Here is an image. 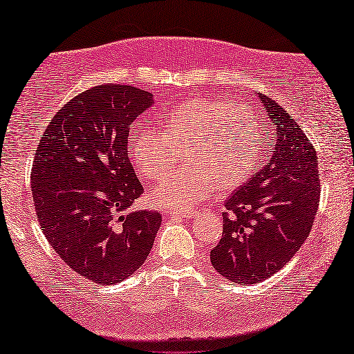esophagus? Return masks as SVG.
I'll use <instances>...</instances> for the list:
<instances>
[{
  "mask_svg": "<svg viewBox=\"0 0 354 354\" xmlns=\"http://www.w3.org/2000/svg\"><path fill=\"white\" fill-rule=\"evenodd\" d=\"M168 216H171V217H176V218H190V217L194 216V211L183 212V211H175V209H170V211H168Z\"/></svg>",
  "mask_w": 354,
  "mask_h": 354,
  "instance_id": "obj_1",
  "label": "esophagus"
}]
</instances>
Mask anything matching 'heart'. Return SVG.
<instances>
[{
	"instance_id": "b5f03b06",
	"label": "heart",
	"mask_w": 354,
	"mask_h": 354,
	"mask_svg": "<svg viewBox=\"0 0 354 354\" xmlns=\"http://www.w3.org/2000/svg\"><path fill=\"white\" fill-rule=\"evenodd\" d=\"M183 149L187 164L154 190L149 200L157 206L187 211L216 189L241 186L260 160L263 133L248 105L197 97L168 111L162 120V136L138 131L127 145L132 164L148 183L160 181Z\"/></svg>"
}]
</instances>
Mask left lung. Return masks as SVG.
<instances>
[{
	"instance_id": "left-lung-1",
	"label": "left lung",
	"mask_w": 354,
	"mask_h": 354,
	"mask_svg": "<svg viewBox=\"0 0 354 354\" xmlns=\"http://www.w3.org/2000/svg\"><path fill=\"white\" fill-rule=\"evenodd\" d=\"M261 165L225 201L223 232L211 250L216 271L234 283H257L280 271L310 233L319 203L315 147L282 105L266 94Z\"/></svg>"
}]
</instances>
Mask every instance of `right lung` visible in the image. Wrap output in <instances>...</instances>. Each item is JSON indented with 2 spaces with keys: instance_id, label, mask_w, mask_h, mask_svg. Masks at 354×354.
I'll use <instances>...</instances> for the list:
<instances>
[{
  "instance_id": "add662e5",
  "label": "right lung",
  "mask_w": 354,
  "mask_h": 354,
  "mask_svg": "<svg viewBox=\"0 0 354 354\" xmlns=\"http://www.w3.org/2000/svg\"><path fill=\"white\" fill-rule=\"evenodd\" d=\"M153 94L97 85L56 111L31 168L41 230L67 266L97 285L132 276L153 249L162 214L129 211L145 189L129 160V129Z\"/></svg>"
}]
</instances>
